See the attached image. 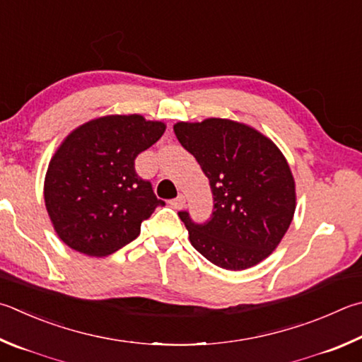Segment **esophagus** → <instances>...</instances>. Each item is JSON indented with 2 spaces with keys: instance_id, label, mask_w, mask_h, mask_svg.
<instances>
[{
  "instance_id": "esophagus-1",
  "label": "esophagus",
  "mask_w": 362,
  "mask_h": 362,
  "mask_svg": "<svg viewBox=\"0 0 362 362\" xmlns=\"http://www.w3.org/2000/svg\"><path fill=\"white\" fill-rule=\"evenodd\" d=\"M185 202H187L185 196H183V194H179V196H177L175 199L170 201V206H173L174 209H183V207H185Z\"/></svg>"
}]
</instances>
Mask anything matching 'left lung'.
Returning a JSON list of instances; mask_svg holds the SVG:
<instances>
[{"mask_svg": "<svg viewBox=\"0 0 362 362\" xmlns=\"http://www.w3.org/2000/svg\"><path fill=\"white\" fill-rule=\"evenodd\" d=\"M174 133L199 163L214 194V212L204 225L179 212L192 245L226 271L266 259L296 210L294 177L280 148L258 129L228 118L179 122Z\"/></svg>", "mask_w": 362, "mask_h": 362, "instance_id": "left-lung-1", "label": "left lung"}]
</instances>
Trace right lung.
Returning <instances> with one entry per match:
<instances>
[{
	"instance_id": "1",
	"label": "right lung",
	"mask_w": 362,
	"mask_h": 362,
	"mask_svg": "<svg viewBox=\"0 0 362 362\" xmlns=\"http://www.w3.org/2000/svg\"><path fill=\"white\" fill-rule=\"evenodd\" d=\"M166 124L139 114L106 115L81 124L52 156L44 201L55 233L88 256H107L129 244L163 206L134 160L163 136Z\"/></svg>"
}]
</instances>
